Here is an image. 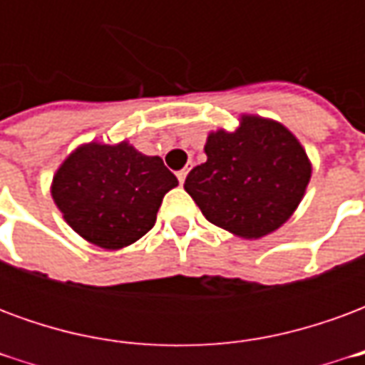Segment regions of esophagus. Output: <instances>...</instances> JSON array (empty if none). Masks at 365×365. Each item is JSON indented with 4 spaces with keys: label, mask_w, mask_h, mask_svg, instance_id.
I'll list each match as a JSON object with an SVG mask.
<instances>
[{
    "label": "esophagus",
    "mask_w": 365,
    "mask_h": 365,
    "mask_svg": "<svg viewBox=\"0 0 365 365\" xmlns=\"http://www.w3.org/2000/svg\"><path fill=\"white\" fill-rule=\"evenodd\" d=\"M187 174H190V168H183V170H180V172H178V180H180V183H183L185 182V178H187Z\"/></svg>",
    "instance_id": "esophagus-1"
}]
</instances>
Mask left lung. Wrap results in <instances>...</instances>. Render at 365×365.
Here are the masks:
<instances>
[{"label":"left lung","instance_id":"obj_1","mask_svg":"<svg viewBox=\"0 0 365 365\" xmlns=\"http://www.w3.org/2000/svg\"><path fill=\"white\" fill-rule=\"evenodd\" d=\"M205 154L183 187L207 221L246 240L274 232L295 213L313 172L297 136L258 115H242L230 133H209Z\"/></svg>","mask_w":365,"mask_h":365}]
</instances>
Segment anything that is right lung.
Instances as JSON below:
<instances>
[{
  "instance_id": "1",
  "label": "right lung",
  "mask_w": 365,
  "mask_h": 365,
  "mask_svg": "<svg viewBox=\"0 0 365 365\" xmlns=\"http://www.w3.org/2000/svg\"><path fill=\"white\" fill-rule=\"evenodd\" d=\"M178 185L160 156L128 144L78 146L52 178L51 193L64 221L91 245L119 250L156 222L162 199Z\"/></svg>"
}]
</instances>
